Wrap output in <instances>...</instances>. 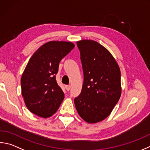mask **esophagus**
<instances>
[{"label": "esophagus", "mask_w": 150, "mask_h": 150, "mask_svg": "<svg viewBox=\"0 0 150 150\" xmlns=\"http://www.w3.org/2000/svg\"><path fill=\"white\" fill-rule=\"evenodd\" d=\"M66 88L67 91H69V90L71 89V86L70 85H66Z\"/></svg>", "instance_id": "obj_1"}]
</instances>
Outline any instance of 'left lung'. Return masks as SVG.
Returning a JSON list of instances; mask_svg holds the SVG:
<instances>
[{"label": "left lung", "instance_id": "8db88e82", "mask_svg": "<svg viewBox=\"0 0 150 150\" xmlns=\"http://www.w3.org/2000/svg\"><path fill=\"white\" fill-rule=\"evenodd\" d=\"M80 50L84 83L74 100L79 116L96 123L110 115L121 95V71L110 51L92 40L77 42Z\"/></svg>", "mask_w": 150, "mask_h": 150}]
</instances>
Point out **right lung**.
<instances>
[{
	"label": "right lung",
	"mask_w": 150,
	"mask_h": 150,
	"mask_svg": "<svg viewBox=\"0 0 150 150\" xmlns=\"http://www.w3.org/2000/svg\"><path fill=\"white\" fill-rule=\"evenodd\" d=\"M75 47L71 42L50 41L33 54L21 78V94L31 113L50 117L58 110L64 93L57 84L59 64Z\"/></svg>",
	"instance_id": "right-lung-1"
}]
</instances>
